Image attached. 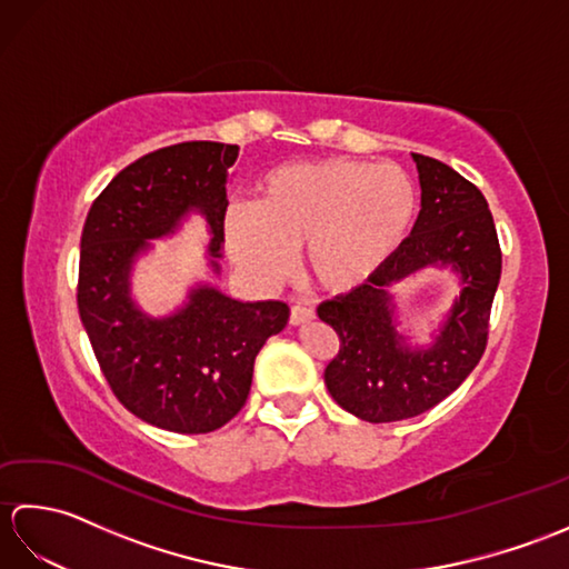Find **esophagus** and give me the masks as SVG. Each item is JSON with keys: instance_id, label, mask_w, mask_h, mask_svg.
<instances>
[{"instance_id": "obj_1", "label": "esophagus", "mask_w": 569, "mask_h": 569, "mask_svg": "<svg viewBox=\"0 0 569 569\" xmlns=\"http://www.w3.org/2000/svg\"><path fill=\"white\" fill-rule=\"evenodd\" d=\"M312 318H316V310L308 308V306L296 303V306L291 308V325H306V322H310Z\"/></svg>"}]
</instances>
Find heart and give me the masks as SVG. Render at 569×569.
I'll return each instance as SVG.
<instances>
[{
  "label": "heart",
  "instance_id": "1",
  "mask_svg": "<svg viewBox=\"0 0 569 569\" xmlns=\"http://www.w3.org/2000/svg\"><path fill=\"white\" fill-rule=\"evenodd\" d=\"M416 180L401 166L332 159L286 163L257 183L253 208L224 214V247L257 283H276L300 249L308 281L347 293L389 263L413 232Z\"/></svg>",
  "mask_w": 569,
  "mask_h": 569
}]
</instances>
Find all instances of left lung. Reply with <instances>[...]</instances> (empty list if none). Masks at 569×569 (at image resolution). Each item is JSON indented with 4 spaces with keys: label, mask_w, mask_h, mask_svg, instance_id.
Masks as SVG:
<instances>
[{
    "label": "left lung",
    "mask_w": 569,
    "mask_h": 569,
    "mask_svg": "<svg viewBox=\"0 0 569 569\" xmlns=\"http://www.w3.org/2000/svg\"><path fill=\"white\" fill-rule=\"evenodd\" d=\"M420 214L401 251L349 293L325 300L322 322L340 337L325 367L328 391L347 413L393 422L426 413L479 365L489 340L501 247L487 198L450 166L413 153ZM426 264H452L463 291L430 348L410 350L395 330L390 286Z\"/></svg>",
    "instance_id": "1"
}]
</instances>
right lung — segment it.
I'll use <instances>...</instances> for the list:
<instances>
[{
  "label": "right lung",
  "instance_id": "add662e5",
  "mask_svg": "<svg viewBox=\"0 0 569 569\" xmlns=\"http://www.w3.org/2000/svg\"><path fill=\"white\" fill-rule=\"evenodd\" d=\"M237 153L234 143L183 141L141 156L92 202L80 237L78 310L107 383L129 413L180 435L212 432L239 413L253 359L291 312L281 300L241 303L208 283L168 318L143 316L129 296L131 263L190 210L210 224L220 271Z\"/></svg>",
  "mask_w": 569,
  "mask_h": 569
}]
</instances>
